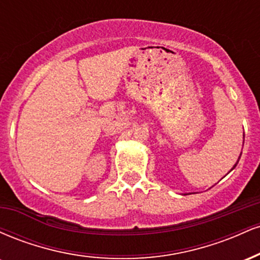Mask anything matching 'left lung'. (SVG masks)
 I'll list each match as a JSON object with an SVG mask.
<instances>
[{
	"label": "left lung",
	"instance_id": "8db88e82",
	"mask_svg": "<svg viewBox=\"0 0 260 260\" xmlns=\"http://www.w3.org/2000/svg\"><path fill=\"white\" fill-rule=\"evenodd\" d=\"M236 165H237V164H236ZM236 165H235V166H234V168H236Z\"/></svg>",
	"mask_w": 260,
	"mask_h": 260
}]
</instances>
